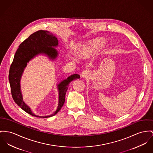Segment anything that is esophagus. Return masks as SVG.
Instances as JSON below:
<instances>
[{
	"instance_id": "esophagus-1",
	"label": "esophagus",
	"mask_w": 153,
	"mask_h": 153,
	"mask_svg": "<svg viewBox=\"0 0 153 153\" xmlns=\"http://www.w3.org/2000/svg\"><path fill=\"white\" fill-rule=\"evenodd\" d=\"M89 75H90V73H89V72L87 70H85V71L82 72V78H88V77L89 76Z\"/></svg>"
}]
</instances>
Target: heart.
<instances>
[{
  "label": "heart",
  "instance_id": "obj_1",
  "mask_svg": "<svg viewBox=\"0 0 153 153\" xmlns=\"http://www.w3.org/2000/svg\"><path fill=\"white\" fill-rule=\"evenodd\" d=\"M104 41L102 39H97L89 42L87 45L83 46L80 51V57L86 58L92 54L99 51L103 46Z\"/></svg>",
  "mask_w": 153,
  "mask_h": 153
}]
</instances>
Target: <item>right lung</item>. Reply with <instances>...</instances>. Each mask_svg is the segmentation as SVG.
I'll use <instances>...</instances> for the list:
<instances>
[{"label": "right lung", "mask_w": 153, "mask_h": 153, "mask_svg": "<svg viewBox=\"0 0 153 153\" xmlns=\"http://www.w3.org/2000/svg\"><path fill=\"white\" fill-rule=\"evenodd\" d=\"M58 45L57 38L50 32L43 30L36 31L21 43L11 64L9 79L13 99L24 111L32 116L48 118L56 115L64 105L65 94L70 83L72 81L80 78V75L78 74H73L57 85L59 92V104L56 111L50 115L41 117L35 115L30 107L23 101L21 91L20 80L27 63L35 56L39 54H45L51 60L56 59L58 56V51L54 47H57Z\"/></svg>", "instance_id": "add662e5"}]
</instances>
